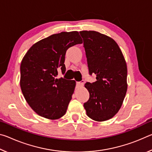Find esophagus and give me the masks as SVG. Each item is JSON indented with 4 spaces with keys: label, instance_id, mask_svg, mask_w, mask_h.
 I'll return each mask as SVG.
<instances>
[{
    "label": "esophagus",
    "instance_id": "34e87169",
    "mask_svg": "<svg viewBox=\"0 0 152 152\" xmlns=\"http://www.w3.org/2000/svg\"><path fill=\"white\" fill-rule=\"evenodd\" d=\"M84 80H81L80 82H76V86L78 87H80V86H82L84 85Z\"/></svg>",
    "mask_w": 152,
    "mask_h": 152
}]
</instances>
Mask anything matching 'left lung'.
Wrapping results in <instances>:
<instances>
[{
  "mask_svg": "<svg viewBox=\"0 0 152 152\" xmlns=\"http://www.w3.org/2000/svg\"><path fill=\"white\" fill-rule=\"evenodd\" d=\"M80 34L89 74L96 75V81L85 84L90 97L84 107L91 119L104 121L114 117L123 104L127 90V64L112 38L94 31H82Z\"/></svg>",
  "mask_w": 152,
  "mask_h": 152,
  "instance_id": "left-lung-1",
  "label": "left lung"
}]
</instances>
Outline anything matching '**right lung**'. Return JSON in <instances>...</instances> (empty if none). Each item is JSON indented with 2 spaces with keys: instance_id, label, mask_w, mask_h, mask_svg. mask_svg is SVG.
<instances>
[{
  "instance_id": "add662e5",
  "label": "right lung",
  "mask_w": 152,
  "mask_h": 152,
  "mask_svg": "<svg viewBox=\"0 0 152 152\" xmlns=\"http://www.w3.org/2000/svg\"><path fill=\"white\" fill-rule=\"evenodd\" d=\"M78 31L61 32L35 43L20 64V86L29 106L39 116L55 120L63 117L75 88V80L57 78L66 72L68 48L82 43Z\"/></svg>"
}]
</instances>
